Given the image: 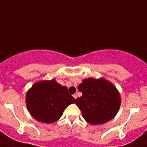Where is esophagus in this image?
I'll return each instance as SVG.
<instances>
[{"instance_id": "1", "label": "esophagus", "mask_w": 147, "mask_h": 147, "mask_svg": "<svg viewBox=\"0 0 147 147\" xmlns=\"http://www.w3.org/2000/svg\"><path fill=\"white\" fill-rule=\"evenodd\" d=\"M73 97H74V98H75V99H76V98H77V94H73Z\"/></svg>"}]
</instances>
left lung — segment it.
Returning a JSON list of instances; mask_svg holds the SVG:
<instances>
[{
    "mask_svg": "<svg viewBox=\"0 0 147 147\" xmlns=\"http://www.w3.org/2000/svg\"><path fill=\"white\" fill-rule=\"evenodd\" d=\"M78 90L82 93L76 99V105L82 111L83 118L94 125L106 123L119 111L121 99L116 87L104 78L83 80Z\"/></svg>",
    "mask_w": 147,
    "mask_h": 147,
    "instance_id": "8db88e82",
    "label": "left lung"
}]
</instances>
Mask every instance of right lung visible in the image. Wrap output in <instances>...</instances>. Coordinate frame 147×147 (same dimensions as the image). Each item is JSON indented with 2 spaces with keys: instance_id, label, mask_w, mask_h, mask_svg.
I'll return each mask as SVG.
<instances>
[{
  "instance_id": "obj_1",
  "label": "right lung",
  "mask_w": 147,
  "mask_h": 147,
  "mask_svg": "<svg viewBox=\"0 0 147 147\" xmlns=\"http://www.w3.org/2000/svg\"><path fill=\"white\" fill-rule=\"evenodd\" d=\"M72 103L75 100L67 88L55 80L35 83L26 94V105L31 116L47 124L57 121Z\"/></svg>"
}]
</instances>
